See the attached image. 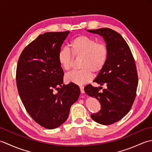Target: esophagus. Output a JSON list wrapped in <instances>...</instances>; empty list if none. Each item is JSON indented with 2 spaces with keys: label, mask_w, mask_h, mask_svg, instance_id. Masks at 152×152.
I'll return each instance as SVG.
<instances>
[{
  "label": "esophagus",
  "mask_w": 152,
  "mask_h": 152,
  "mask_svg": "<svg viewBox=\"0 0 152 152\" xmlns=\"http://www.w3.org/2000/svg\"><path fill=\"white\" fill-rule=\"evenodd\" d=\"M80 91H81L82 93H84V88H83V86H80Z\"/></svg>",
  "instance_id": "34e87169"
}]
</instances>
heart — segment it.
<instances>
[{"instance_id":"heart-1","label":"heart","mask_w":152,"mask_h":152,"mask_svg":"<svg viewBox=\"0 0 152 152\" xmlns=\"http://www.w3.org/2000/svg\"><path fill=\"white\" fill-rule=\"evenodd\" d=\"M70 52L62 49L58 53L59 65L65 71L72 68L74 58H82L80 63V70L67 74L64 77L66 82L76 85H83L89 82L93 78V72L99 73L104 69L108 58V48L102 41H96L94 38L86 35H79L71 40Z\"/></svg>"}]
</instances>
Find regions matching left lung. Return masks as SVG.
<instances>
[{"label":"left lung","mask_w":152,"mask_h":152,"mask_svg":"<svg viewBox=\"0 0 152 152\" xmlns=\"http://www.w3.org/2000/svg\"><path fill=\"white\" fill-rule=\"evenodd\" d=\"M88 31L101 35L108 46L107 63L93 81L107 88L101 92L102 87L89 84L84 91L101 105V110L91 114V118L100 124L110 125L124 118L133 104L138 81L136 64L129 46L118 32L109 28Z\"/></svg>","instance_id":"obj_1"}]
</instances>
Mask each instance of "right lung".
Wrapping results in <instances>:
<instances>
[{"label":"right lung","instance_id":"add662e5","mask_svg":"<svg viewBox=\"0 0 152 152\" xmlns=\"http://www.w3.org/2000/svg\"><path fill=\"white\" fill-rule=\"evenodd\" d=\"M69 33L40 34L22 51L17 64L16 84L25 110L34 121L48 129L66 120L70 106L80 94L77 85L63 84L64 73L57 59Z\"/></svg>","mask_w":152,"mask_h":152}]
</instances>
